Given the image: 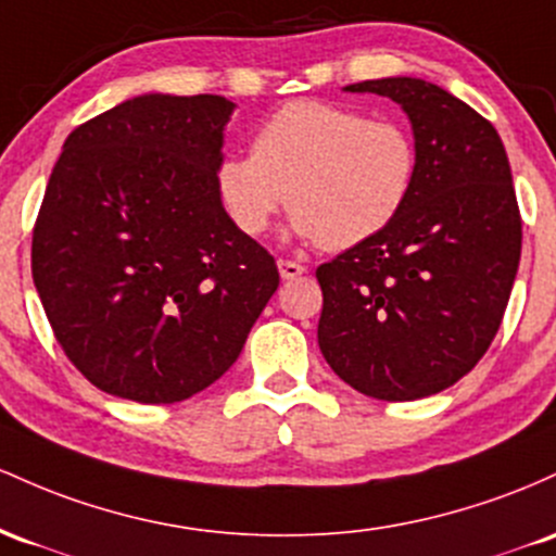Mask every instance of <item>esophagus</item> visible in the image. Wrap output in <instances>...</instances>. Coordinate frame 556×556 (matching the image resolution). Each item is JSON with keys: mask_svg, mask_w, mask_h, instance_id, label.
<instances>
[{"mask_svg": "<svg viewBox=\"0 0 556 556\" xmlns=\"http://www.w3.org/2000/svg\"><path fill=\"white\" fill-rule=\"evenodd\" d=\"M278 270L283 280H294L299 276H304V270H307V267L299 265V262H294V260H278Z\"/></svg>", "mask_w": 556, "mask_h": 556, "instance_id": "34e87169", "label": "esophagus"}]
</instances>
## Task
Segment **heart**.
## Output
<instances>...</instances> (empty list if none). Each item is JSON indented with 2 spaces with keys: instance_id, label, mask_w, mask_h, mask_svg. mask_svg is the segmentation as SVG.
Instances as JSON below:
<instances>
[{
  "instance_id": "1",
  "label": "heart",
  "mask_w": 556,
  "mask_h": 556,
  "mask_svg": "<svg viewBox=\"0 0 556 556\" xmlns=\"http://www.w3.org/2000/svg\"><path fill=\"white\" fill-rule=\"evenodd\" d=\"M417 143L396 121L299 99L273 112L252 154L215 170L223 210L244 236H262L289 202V230L330 252L376 239L402 215L417 180Z\"/></svg>"
}]
</instances>
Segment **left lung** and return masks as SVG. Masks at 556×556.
Masks as SVG:
<instances>
[{
	"label": "left lung",
	"instance_id": "1",
	"mask_svg": "<svg viewBox=\"0 0 556 556\" xmlns=\"http://www.w3.org/2000/svg\"><path fill=\"white\" fill-rule=\"evenodd\" d=\"M407 112L417 180L383 233L317 267V344L359 394L413 402L457 383L507 309L522 223L507 152L470 104L422 78L346 86Z\"/></svg>",
	"mask_w": 556,
	"mask_h": 556
}]
</instances>
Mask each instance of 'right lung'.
Wrapping results in <instances>:
<instances>
[{"mask_svg": "<svg viewBox=\"0 0 556 556\" xmlns=\"http://www.w3.org/2000/svg\"><path fill=\"white\" fill-rule=\"evenodd\" d=\"M233 108L217 93H141L62 143L30 267L67 359L112 396L204 391L276 294V260L217 199Z\"/></svg>", "mask_w": 556, "mask_h": 556, "instance_id": "right-lung-1", "label": "right lung"}]
</instances>
